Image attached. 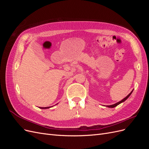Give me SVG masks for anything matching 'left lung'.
Wrapping results in <instances>:
<instances>
[{
	"mask_svg": "<svg viewBox=\"0 0 149 149\" xmlns=\"http://www.w3.org/2000/svg\"><path fill=\"white\" fill-rule=\"evenodd\" d=\"M132 91H133V90H132V91H131V92H130V94H128V95L127 96H126L125 98H124L123 99V100H121L120 101H119V102H117V103H116V104H112V105H110V106H106V107H115L116 106H118V105H119V104H120V103H122V102H124L126 100H127V99L130 96V94H132Z\"/></svg>",
	"mask_w": 149,
	"mask_h": 149,
	"instance_id": "left-lung-1",
	"label": "left lung"
}]
</instances>
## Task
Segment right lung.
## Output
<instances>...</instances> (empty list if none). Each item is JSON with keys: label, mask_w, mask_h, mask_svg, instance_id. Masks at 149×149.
Instances as JSON below:
<instances>
[{"label": "right lung", "mask_w": 149, "mask_h": 149, "mask_svg": "<svg viewBox=\"0 0 149 149\" xmlns=\"http://www.w3.org/2000/svg\"><path fill=\"white\" fill-rule=\"evenodd\" d=\"M56 104H55V105H56ZM53 106H49V107H39L40 109H48V108H49V107H53Z\"/></svg>", "instance_id": "add662e5"}]
</instances>
